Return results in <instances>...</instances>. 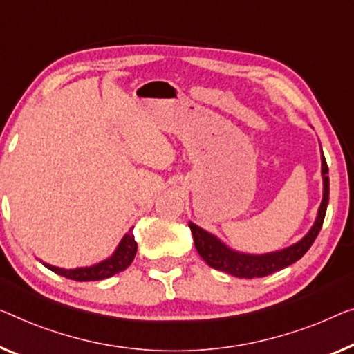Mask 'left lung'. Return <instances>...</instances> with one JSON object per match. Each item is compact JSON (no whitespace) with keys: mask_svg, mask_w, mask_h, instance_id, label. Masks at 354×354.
<instances>
[{"mask_svg":"<svg viewBox=\"0 0 354 354\" xmlns=\"http://www.w3.org/2000/svg\"><path fill=\"white\" fill-rule=\"evenodd\" d=\"M321 173H323V200H321V207L318 209V216L313 227L310 229L307 235L302 240L294 243L292 246L284 248L281 251L267 252V254H243V252L230 250L225 246L219 239L214 235L208 234L194 223H189L191 227L194 243L197 248V252L202 256V259L208 263L209 267L216 268V270L230 273V275L239 278H262L275 273L281 268L291 266V263L297 262L305 252L310 250L313 241L318 236L321 227H323L326 209H328L329 203V168L326 163L324 154L321 156Z\"/></svg>","mask_w":354,"mask_h":354,"instance_id":"obj_1","label":"left lung"}]
</instances>
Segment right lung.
Segmentation results:
<instances>
[{
	"label": "right lung",
	"instance_id": "right-lung-1",
	"mask_svg": "<svg viewBox=\"0 0 354 354\" xmlns=\"http://www.w3.org/2000/svg\"><path fill=\"white\" fill-rule=\"evenodd\" d=\"M131 230L133 229H130L129 234L124 235V239L120 240V243L115 248L113 256L102 262L95 263L92 267L70 268V270H65V268L49 266V263H44V266L49 268V270L57 273V275H62L68 279H75V281H98V279L113 277L115 273L125 270L135 259L138 245H136Z\"/></svg>",
	"mask_w": 354,
	"mask_h": 354
}]
</instances>
